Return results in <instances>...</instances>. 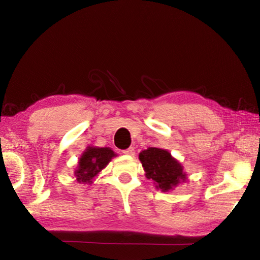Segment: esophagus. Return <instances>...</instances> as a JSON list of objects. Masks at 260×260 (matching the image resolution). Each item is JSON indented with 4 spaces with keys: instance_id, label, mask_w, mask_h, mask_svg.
Here are the masks:
<instances>
[{
    "instance_id": "34e87169",
    "label": "esophagus",
    "mask_w": 260,
    "mask_h": 260,
    "mask_svg": "<svg viewBox=\"0 0 260 260\" xmlns=\"http://www.w3.org/2000/svg\"><path fill=\"white\" fill-rule=\"evenodd\" d=\"M122 153H125V155H128V156H134V153H135V150H134V148H128V149H126V150H124L122 151Z\"/></svg>"
}]
</instances>
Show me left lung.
<instances>
[{
    "mask_svg": "<svg viewBox=\"0 0 260 260\" xmlns=\"http://www.w3.org/2000/svg\"><path fill=\"white\" fill-rule=\"evenodd\" d=\"M139 158L148 179H152L157 183V188L161 191H169L177 186L180 180H186L182 166L171 153L159 148H149L139 155Z\"/></svg>",
    "mask_w": 260,
    "mask_h": 260,
    "instance_id": "left-lung-1",
    "label": "left lung"
}]
</instances>
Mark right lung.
Returning a JSON list of instances; mask_svg holds the SVG:
<instances>
[{
  "label": "right lung",
  "mask_w": 260,
  "mask_h": 260,
  "mask_svg": "<svg viewBox=\"0 0 260 260\" xmlns=\"http://www.w3.org/2000/svg\"><path fill=\"white\" fill-rule=\"evenodd\" d=\"M114 156L116 153L110 148H88L79 160V167L76 171L78 181L91 182V179L98 175Z\"/></svg>",
  "instance_id": "add662e5"
}]
</instances>
